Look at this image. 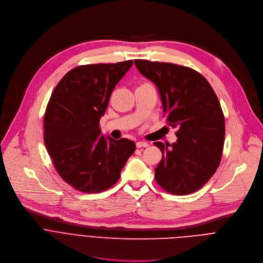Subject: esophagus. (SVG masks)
Returning <instances> with one entry per match:
<instances>
[{
  "label": "esophagus",
  "mask_w": 263,
  "mask_h": 263,
  "mask_svg": "<svg viewBox=\"0 0 263 263\" xmlns=\"http://www.w3.org/2000/svg\"><path fill=\"white\" fill-rule=\"evenodd\" d=\"M136 145H137V147L138 148H142V147H148V143L147 142H143V141H138L137 143H136Z\"/></svg>",
  "instance_id": "esophagus-1"
}]
</instances>
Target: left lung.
<instances>
[{
	"label": "left lung",
	"mask_w": 263,
	"mask_h": 263,
	"mask_svg": "<svg viewBox=\"0 0 263 263\" xmlns=\"http://www.w3.org/2000/svg\"><path fill=\"white\" fill-rule=\"evenodd\" d=\"M138 70L160 91L164 116L177 127V141L154 142L163 153L155 180L166 192L187 195L217 171L223 153L225 118L207 80L196 70L172 63L135 60Z\"/></svg>",
	"instance_id": "obj_1"
}]
</instances>
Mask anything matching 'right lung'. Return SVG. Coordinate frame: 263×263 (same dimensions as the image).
Here are the masks:
<instances>
[{
	"label": "right lung",
	"mask_w": 263,
	"mask_h": 263,
	"mask_svg": "<svg viewBox=\"0 0 263 263\" xmlns=\"http://www.w3.org/2000/svg\"><path fill=\"white\" fill-rule=\"evenodd\" d=\"M133 60L88 64L68 71L48 100L43 117L46 150L61 178L83 193L113 186L136 144L100 136L99 119Z\"/></svg>",
	"instance_id": "1"
}]
</instances>
